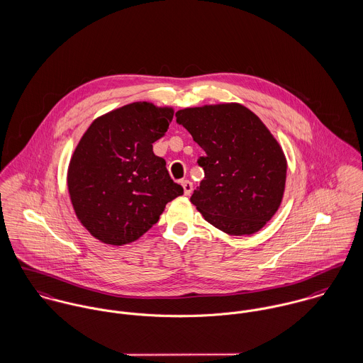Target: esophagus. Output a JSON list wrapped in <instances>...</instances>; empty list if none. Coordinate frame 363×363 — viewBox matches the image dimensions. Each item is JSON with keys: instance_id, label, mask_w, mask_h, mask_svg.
<instances>
[{"instance_id": "esophagus-1", "label": "esophagus", "mask_w": 363, "mask_h": 363, "mask_svg": "<svg viewBox=\"0 0 363 363\" xmlns=\"http://www.w3.org/2000/svg\"><path fill=\"white\" fill-rule=\"evenodd\" d=\"M182 186H183V190H184V196H190L193 193V184H191L190 180H183Z\"/></svg>"}]
</instances>
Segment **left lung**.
Listing matches in <instances>:
<instances>
[{
	"label": "left lung",
	"instance_id": "8db88e82",
	"mask_svg": "<svg viewBox=\"0 0 363 363\" xmlns=\"http://www.w3.org/2000/svg\"><path fill=\"white\" fill-rule=\"evenodd\" d=\"M204 150V179L190 201L219 230L253 235L275 215L286 182V157L259 117L240 104H204L176 111Z\"/></svg>",
	"mask_w": 363,
	"mask_h": 363
}]
</instances>
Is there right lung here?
I'll return each instance as SVG.
<instances>
[{
    "label": "right lung",
    "instance_id": "1",
    "mask_svg": "<svg viewBox=\"0 0 363 363\" xmlns=\"http://www.w3.org/2000/svg\"><path fill=\"white\" fill-rule=\"evenodd\" d=\"M173 107L134 102L94 120L71 156L67 186L78 220L98 240L123 246L148 232L183 194L152 151Z\"/></svg>",
    "mask_w": 363,
    "mask_h": 363
}]
</instances>
